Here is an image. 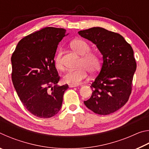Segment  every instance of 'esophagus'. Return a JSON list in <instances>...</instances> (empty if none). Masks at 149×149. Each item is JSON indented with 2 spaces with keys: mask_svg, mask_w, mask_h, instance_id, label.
<instances>
[{
  "mask_svg": "<svg viewBox=\"0 0 149 149\" xmlns=\"http://www.w3.org/2000/svg\"><path fill=\"white\" fill-rule=\"evenodd\" d=\"M77 85H74V84H69V87H77Z\"/></svg>",
  "mask_w": 149,
  "mask_h": 149,
  "instance_id": "obj_1",
  "label": "esophagus"
}]
</instances>
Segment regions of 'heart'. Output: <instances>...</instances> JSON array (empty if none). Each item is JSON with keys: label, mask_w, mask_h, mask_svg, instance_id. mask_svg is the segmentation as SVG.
<instances>
[{"label": "heart", "mask_w": 149, "mask_h": 149, "mask_svg": "<svg viewBox=\"0 0 149 149\" xmlns=\"http://www.w3.org/2000/svg\"><path fill=\"white\" fill-rule=\"evenodd\" d=\"M70 46L76 53L81 56L78 63V67L79 68L74 70H69L63 77V80L68 84L79 85L87 79L89 71L91 74H95L98 72L100 66V60L99 55L95 52H89V45L84 40H74L71 42ZM62 56V49H60L54 60L55 65L60 70L64 69Z\"/></svg>", "instance_id": "1"}]
</instances>
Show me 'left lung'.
Listing matches in <instances>:
<instances>
[{"label":"left lung","instance_id":"8db88e82","mask_svg":"<svg viewBox=\"0 0 149 149\" xmlns=\"http://www.w3.org/2000/svg\"><path fill=\"white\" fill-rule=\"evenodd\" d=\"M78 33L96 45L103 57L101 70L91 85V97L84 104L96 114H112L124 106L132 93L137 68L132 47L121 35L102 27Z\"/></svg>","mask_w":149,"mask_h":149}]
</instances>
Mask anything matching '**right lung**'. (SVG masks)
<instances>
[{"label": "right lung", "instance_id": "obj_1", "mask_svg": "<svg viewBox=\"0 0 149 149\" xmlns=\"http://www.w3.org/2000/svg\"><path fill=\"white\" fill-rule=\"evenodd\" d=\"M66 30L47 27L20 40L12 55V80L20 100L32 114L54 116L62 107L67 84L59 86L54 56ZM68 35V34H67Z\"/></svg>", "mask_w": 149, "mask_h": 149}]
</instances>
